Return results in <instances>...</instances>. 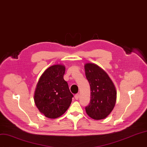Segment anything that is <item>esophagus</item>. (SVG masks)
Returning a JSON list of instances; mask_svg holds the SVG:
<instances>
[{
	"instance_id": "1",
	"label": "esophagus",
	"mask_w": 147,
	"mask_h": 147,
	"mask_svg": "<svg viewBox=\"0 0 147 147\" xmlns=\"http://www.w3.org/2000/svg\"><path fill=\"white\" fill-rule=\"evenodd\" d=\"M74 97H75V99H76V100H78V99H79V94H75Z\"/></svg>"
}]
</instances>
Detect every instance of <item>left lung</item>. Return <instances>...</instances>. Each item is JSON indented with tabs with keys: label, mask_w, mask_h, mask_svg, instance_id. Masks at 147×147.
Here are the masks:
<instances>
[{
	"label": "left lung",
	"mask_w": 147,
	"mask_h": 147,
	"mask_svg": "<svg viewBox=\"0 0 147 147\" xmlns=\"http://www.w3.org/2000/svg\"><path fill=\"white\" fill-rule=\"evenodd\" d=\"M84 67L91 90L90 102L85 107L86 113L95 120L104 119L115 106L117 92L115 85L107 73L98 65L87 63Z\"/></svg>",
	"instance_id": "1"
}]
</instances>
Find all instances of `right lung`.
<instances>
[{"label": "right lung", "mask_w": 147, "mask_h": 147, "mask_svg": "<svg viewBox=\"0 0 147 147\" xmlns=\"http://www.w3.org/2000/svg\"><path fill=\"white\" fill-rule=\"evenodd\" d=\"M65 71L64 65H53L43 72L36 85L35 104L41 113L50 119L62 116L72 101L73 94L63 79Z\"/></svg>", "instance_id": "right-lung-1"}]
</instances>
